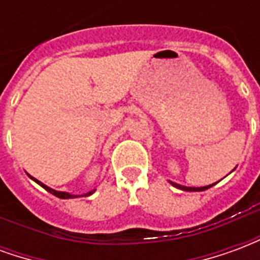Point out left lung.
<instances>
[{"mask_svg":"<svg viewBox=\"0 0 260 260\" xmlns=\"http://www.w3.org/2000/svg\"><path fill=\"white\" fill-rule=\"evenodd\" d=\"M175 188H178V189H182V191H189V192H196V191H206L209 189L212 185H207V186H201V188H191V186H182L178 185V184H174V182H171Z\"/></svg>","mask_w":260,"mask_h":260,"instance_id":"1","label":"left lung"}]
</instances>
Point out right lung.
Returning <instances> with one entry per match:
<instances>
[{"instance_id":"1","label":"right lung","mask_w":260,"mask_h":260,"mask_svg":"<svg viewBox=\"0 0 260 260\" xmlns=\"http://www.w3.org/2000/svg\"><path fill=\"white\" fill-rule=\"evenodd\" d=\"M29 177H30V175H29ZM30 178H31V180H33V181H36V182H37V184H39V185H42L43 188L46 189V191H48V192H50V193H53L54 196H57V198H59V199H69V198H78V195H69V193H67V192L54 191V189H51V188H48L47 185H44V184H42L40 181H37L36 178H33V177H30ZM93 192H94V191H91V192H89V193H85V195H80V196H89V195H91Z\"/></svg>"}]
</instances>
